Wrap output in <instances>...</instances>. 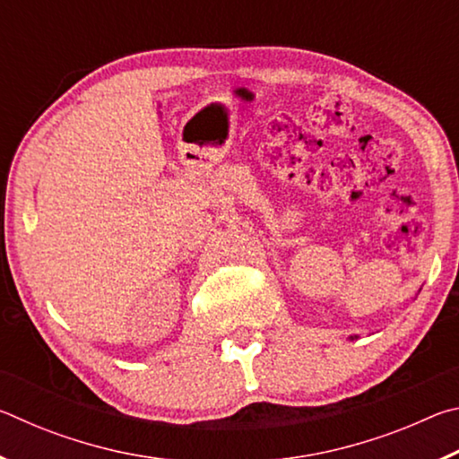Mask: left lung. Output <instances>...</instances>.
<instances>
[{"label": "left lung", "mask_w": 459, "mask_h": 459, "mask_svg": "<svg viewBox=\"0 0 459 459\" xmlns=\"http://www.w3.org/2000/svg\"><path fill=\"white\" fill-rule=\"evenodd\" d=\"M351 338H352V340H354V338H356V336H351Z\"/></svg>", "instance_id": "1"}]
</instances>
